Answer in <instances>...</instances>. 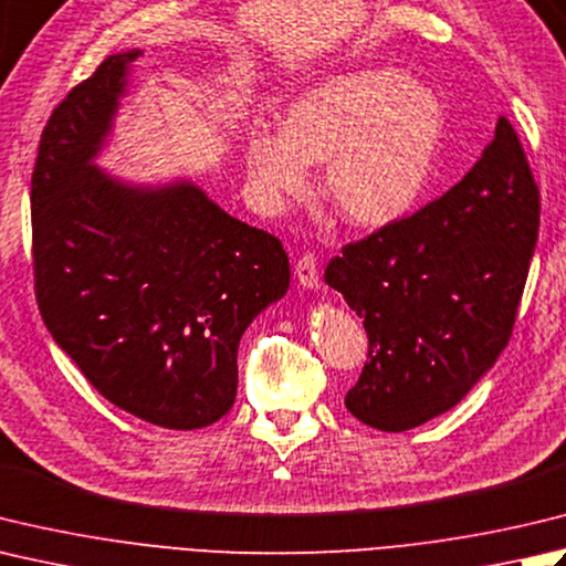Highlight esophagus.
I'll use <instances>...</instances> for the list:
<instances>
[{
    "label": "esophagus",
    "mask_w": 566,
    "mask_h": 566,
    "mask_svg": "<svg viewBox=\"0 0 566 566\" xmlns=\"http://www.w3.org/2000/svg\"><path fill=\"white\" fill-rule=\"evenodd\" d=\"M294 272H296V280L302 286H306V290H318L321 286V276H318V264H316V258L312 252H304L302 258L296 260L294 264Z\"/></svg>",
    "instance_id": "34e87169"
}]
</instances>
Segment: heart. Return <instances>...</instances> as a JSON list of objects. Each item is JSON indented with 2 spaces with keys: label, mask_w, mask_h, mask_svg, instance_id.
Segmentation results:
<instances>
[{
  "label": "heart",
  "mask_w": 566,
  "mask_h": 566,
  "mask_svg": "<svg viewBox=\"0 0 566 566\" xmlns=\"http://www.w3.org/2000/svg\"><path fill=\"white\" fill-rule=\"evenodd\" d=\"M447 129L441 99L397 69H360L298 95L282 132L258 125L245 166L262 203L306 191L324 164V196L356 228H382L417 203Z\"/></svg>",
  "instance_id": "heart-1"
}]
</instances>
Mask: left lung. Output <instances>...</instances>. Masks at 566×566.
<instances>
[{
  "mask_svg": "<svg viewBox=\"0 0 566 566\" xmlns=\"http://www.w3.org/2000/svg\"><path fill=\"white\" fill-rule=\"evenodd\" d=\"M537 230L539 188L501 117L457 186L343 248L324 280L368 334L348 412L407 431L459 405L511 340Z\"/></svg>",
  "mask_w": 566,
  "mask_h": 566,
  "instance_id": "obj_1",
  "label": "left lung"
}]
</instances>
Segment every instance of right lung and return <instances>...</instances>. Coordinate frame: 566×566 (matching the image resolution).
Masks as SVG:
<instances>
[{
    "mask_svg": "<svg viewBox=\"0 0 566 566\" xmlns=\"http://www.w3.org/2000/svg\"><path fill=\"white\" fill-rule=\"evenodd\" d=\"M139 53L107 55L43 127L33 286L53 340L105 400L201 429L235 402L240 338L290 290V260L191 181L132 186L93 166Z\"/></svg>",
    "mask_w": 566,
    "mask_h": 566,
    "instance_id": "obj_1",
    "label": "right lung"
}]
</instances>
